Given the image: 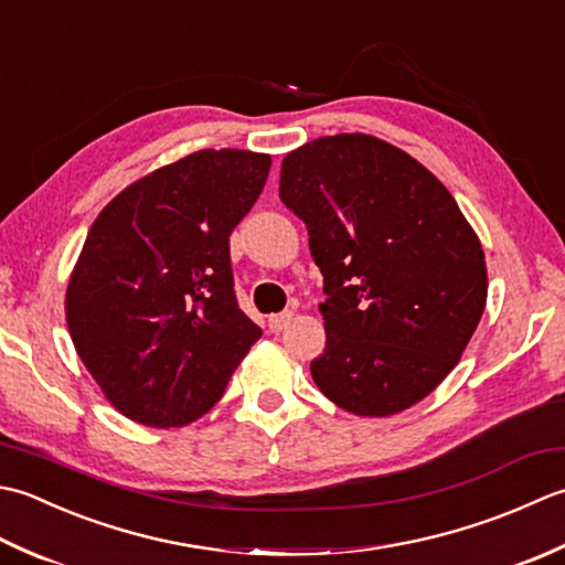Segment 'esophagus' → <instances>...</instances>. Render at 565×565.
Listing matches in <instances>:
<instances>
[{"label":"esophagus","instance_id":"obj_1","mask_svg":"<svg viewBox=\"0 0 565 565\" xmlns=\"http://www.w3.org/2000/svg\"><path fill=\"white\" fill-rule=\"evenodd\" d=\"M290 319H292V312H282V315H273L270 319H268V327H270V331H282L287 324H290Z\"/></svg>","mask_w":565,"mask_h":565}]
</instances>
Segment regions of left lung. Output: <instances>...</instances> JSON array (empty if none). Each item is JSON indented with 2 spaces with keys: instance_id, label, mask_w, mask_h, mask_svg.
Listing matches in <instances>:
<instances>
[{
  "instance_id": "left-lung-1",
  "label": "left lung",
  "mask_w": 565,
  "mask_h": 565,
  "mask_svg": "<svg viewBox=\"0 0 565 565\" xmlns=\"http://www.w3.org/2000/svg\"><path fill=\"white\" fill-rule=\"evenodd\" d=\"M280 200L302 218L324 275L321 395L355 417H393L454 371L488 299L480 238L417 158L371 134L287 153Z\"/></svg>"
}]
</instances>
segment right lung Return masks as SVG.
I'll return each instance as SVG.
<instances>
[{"label":"right lung","mask_w":565,"mask_h":565,"mask_svg":"<svg viewBox=\"0 0 565 565\" xmlns=\"http://www.w3.org/2000/svg\"><path fill=\"white\" fill-rule=\"evenodd\" d=\"M268 172V153L204 148L131 182L89 226L65 321L79 361L131 422L200 419L260 339L236 305L228 236Z\"/></svg>","instance_id":"obj_1"}]
</instances>
